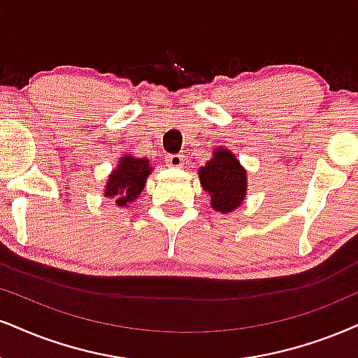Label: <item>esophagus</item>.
<instances>
[{
  "mask_svg": "<svg viewBox=\"0 0 358 358\" xmlns=\"http://www.w3.org/2000/svg\"><path fill=\"white\" fill-rule=\"evenodd\" d=\"M182 164H184V156H180V154H169V156L166 157L167 167H176V169H179V167H182Z\"/></svg>",
  "mask_w": 358,
  "mask_h": 358,
  "instance_id": "esophagus-1",
  "label": "esophagus"
}]
</instances>
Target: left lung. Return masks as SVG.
<instances>
[{"label":"left lung","mask_w":358,"mask_h":358,"mask_svg":"<svg viewBox=\"0 0 358 358\" xmlns=\"http://www.w3.org/2000/svg\"><path fill=\"white\" fill-rule=\"evenodd\" d=\"M199 180L210 196V206L222 214L236 210L247 194V172L237 157L224 148L215 149L213 159L201 167Z\"/></svg>","instance_id":"8db88e82"}]
</instances>
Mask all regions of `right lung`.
Returning a JSON list of instances; mask_svg holds the SVG:
<instances>
[{
	"mask_svg": "<svg viewBox=\"0 0 358 358\" xmlns=\"http://www.w3.org/2000/svg\"><path fill=\"white\" fill-rule=\"evenodd\" d=\"M151 171L152 167H149V159L134 156L121 157L117 167L111 172L106 182L104 196L113 197L116 206L124 207L138 199Z\"/></svg>",
	"mask_w": 358,
	"mask_h": 358,
	"instance_id": "right-lung-1",
	"label": "right lung"
}]
</instances>
